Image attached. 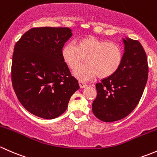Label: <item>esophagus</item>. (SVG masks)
I'll return each mask as SVG.
<instances>
[{"mask_svg":"<svg viewBox=\"0 0 157 157\" xmlns=\"http://www.w3.org/2000/svg\"><path fill=\"white\" fill-rule=\"evenodd\" d=\"M78 84H79V86H80L81 88H85V87H87V84L85 83V82H82V81H79Z\"/></svg>","mask_w":157,"mask_h":157,"instance_id":"esophagus-1","label":"esophagus"}]
</instances>
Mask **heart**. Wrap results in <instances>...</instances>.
I'll return each instance as SVG.
<instances>
[{
    "label": "heart",
    "instance_id": "obj_1",
    "mask_svg": "<svg viewBox=\"0 0 157 157\" xmlns=\"http://www.w3.org/2000/svg\"><path fill=\"white\" fill-rule=\"evenodd\" d=\"M62 56L67 67L72 70L77 68L84 58L87 63L74 71V75L81 81H89L98 75L107 78L119 69L124 57L120 45L94 36L81 38L75 46L68 43L62 51Z\"/></svg>",
    "mask_w": 157,
    "mask_h": 157
}]
</instances>
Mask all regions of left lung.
I'll use <instances>...</instances> for the list:
<instances>
[{
    "label": "left lung",
    "instance_id": "1",
    "mask_svg": "<svg viewBox=\"0 0 157 157\" xmlns=\"http://www.w3.org/2000/svg\"><path fill=\"white\" fill-rule=\"evenodd\" d=\"M125 53L119 70L96 84L97 98L92 111L103 122H110L126 117L141 98L148 77L146 53L137 40L124 39Z\"/></svg>",
    "mask_w": 157,
    "mask_h": 157
}]
</instances>
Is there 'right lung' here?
I'll use <instances>...</instances> for the list:
<instances>
[{"mask_svg": "<svg viewBox=\"0 0 157 157\" xmlns=\"http://www.w3.org/2000/svg\"><path fill=\"white\" fill-rule=\"evenodd\" d=\"M72 35L66 27L32 28L16 43L13 88L21 104L35 116L47 119L59 116L79 88L62 56L64 44Z\"/></svg>", "mask_w": 157, "mask_h": 157, "instance_id": "add662e5", "label": "right lung"}]
</instances>
